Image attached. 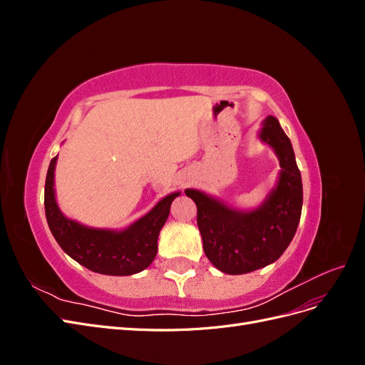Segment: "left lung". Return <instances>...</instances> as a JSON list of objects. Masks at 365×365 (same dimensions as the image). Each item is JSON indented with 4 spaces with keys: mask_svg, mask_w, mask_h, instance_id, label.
<instances>
[{
    "mask_svg": "<svg viewBox=\"0 0 365 365\" xmlns=\"http://www.w3.org/2000/svg\"><path fill=\"white\" fill-rule=\"evenodd\" d=\"M260 138L277 153L282 168L277 187L260 208L242 213L202 192L185 190L197 208L205 256L225 274H247L277 260L300 222L303 185L291 141L275 117L264 120Z\"/></svg>",
    "mask_w": 365,
    "mask_h": 365,
    "instance_id": "obj_1",
    "label": "left lung"
}]
</instances>
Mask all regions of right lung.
Masks as SVG:
<instances>
[{
  "label": "right lung",
  "instance_id": "add662e5",
  "mask_svg": "<svg viewBox=\"0 0 365 365\" xmlns=\"http://www.w3.org/2000/svg\"><path fill=\"white\" fill-rule=\"evenodd\" d=\"M54 157L50 161L43 205L51 235L59 247L82 267L106 275H130L148 268L157 256L158 235L170 204L180 193L165 196L150 212L125 231L88 228L65 217L54 200Z\"/></svg>",
  "mask_w": 365,
  "mask_h": 365
}]
</instances>
